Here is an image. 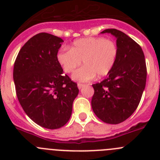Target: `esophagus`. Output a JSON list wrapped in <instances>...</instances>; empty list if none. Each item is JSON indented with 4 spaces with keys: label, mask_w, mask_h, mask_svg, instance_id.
I'll list each match as a JSON object with an SVG mask.
<instances>
[{
    "label": "esophagus",
    "mask_w": 160,
    "mask_h": 160,
    "mask_svg": "<svg viewBox=\"0 0 160 160\" xmlns=\"http://www.w3.org/2000/svg\"><path fill=\"white\" fill-rule=\"evenodd\" d=\"M83 87H85V84H82V83H78V89H82Z\"/></svg>",
    "instance_id": "1"
}]
</instances>
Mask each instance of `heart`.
<instances>
[{
	"instance_id": "b5f03b06",
	"label": "heart",
	"mask_w": 160,
	"mask_h": 160,
	"mask_svg": "<svg viewBox=\"0 0 160 160\" xmlns=\"http://www.w3.org/2000/svg\"><path fill=\"white\" fill-rule=\"evenodd\" d=\"M118 55L117 44L104 38H86L74 41L70 50L59 51L57 58L66 73H73L81 65L80 70L73 73L78 82H88L108 75L116 63Z\"/></svg>"
}]
</instances>
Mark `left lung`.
<instances>
[{
	"label": "left lung",
	"instance_id": "1",
	"mask_svg": "<svg viewBox=\"0 0 160 160\" xmlns=\"http://www.w3.org/2000/svg\"><path fill=\"white\" fill-rule=\"evenodd\" d=\"M116 38V63L101 82L93 84L91 106L106 123L118 124L128 119L138 107L147 80V66L141 46L122 31L107 29L101 33Z\"/></svg>",
	"mask_w": 160,
	"mask_h": 160
}]
</instances>
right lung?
Segmentation results:
<instances>
[{"label":"right lung","mask_w":160,"mask_h":160,"mask_svg":"<svg viewBox=\"0 0 160 160\" xmlns=\"http://www.w3.org/2000/svg\"><path fill=\"white\" fill-rule=\"evenodd\" d=\"M62 42L61 38L40 32L22 46L14 62L18 101L33 122L47 129L60 128L69 121L79 92L58 61Z\"/></svg>","instance_id":"right-lung-1"}]
</instances>
